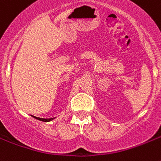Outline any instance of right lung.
<instances>
[{
	"label": "right lung",
	"mask_w": 161,
	"mask_h": 161,
	"mask_svg": "<svg viewBox=\"0 0 161 161\" xmlns=\"http://www.w3.org/2000/svg\"><path fill=\"white\" fill-rule=\"evenodd\" d=\"M36 119L41 120V121H43V122H48V121H51V120L53 119V118H52V119H42V118H36Z\"/></svg>",
	"instance_id": "right-lung-1"
}]
</instances>
